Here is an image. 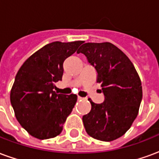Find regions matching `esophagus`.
<instances>
[{
    "instance_id": "1",
    "label": "esophagus",
    "mask_w": 159,
    "mask_h": 159,
    "mask_svg": "<svg viewBox=\"0 0 159 159\" xmlns=\"http://www.w3.org/2000/svg\"><path fill=\"white\" fill-rule=\"evenodd\" d=\"M77 100H83V97L77 96Z\"/></svg>"
}]
</instances>
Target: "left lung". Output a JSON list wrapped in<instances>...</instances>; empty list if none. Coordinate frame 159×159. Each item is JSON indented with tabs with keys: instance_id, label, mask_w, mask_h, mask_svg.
Segmentation results:
<instances>
[{
	"instance_id": "left-lung-1",
	"label": "left lung",
	"mask_w": 159,
	"mask_h": 159,
	"mask_svg": "<svg viewBox=\"0 0 159 159\" xmlns=\"http://www.w3.org/2000/svg\"><path fill=\"white\" fill-rule=\"evenodd\" d=\"M76 52L84 54L95 69L105 95L101 104L89 100L91 111L83 117L85 129L96 140H116L129 129L138 115L142 100L139 75L129 59L110 42L84 43Z\"/></svg>"
}]
</instances>
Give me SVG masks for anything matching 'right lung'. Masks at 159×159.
<instances>
[{"label": "right lung", "mask_w": 159, "mask_h": 159, "mask_svg": "<svg viewBox=\"0 0 159 159\" xmlns=\"http://www.w3.org/2000/svg\"><path fill=\"white\" fill-rule=\"evenodd\" d=\"M82 43H49L33 53L19 70L10 100L16 118L30 135L46 140L61 133L77 98L53 89L55 83L62 80L64 61Z\"/></svg>", "instance_id": "add662e5"}]
</instances>
